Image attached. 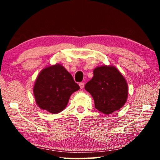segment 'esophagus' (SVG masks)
<instances>
[{"instance_id": "esophagus-1", "label": "esophagus", "mask_w": 160, "mask_h": 160, "mask_svg": "<svg viewBox=\"0 0 160 160\" xmlns=\"http://www.w3.org/2000/svg\"><path fill=\"white\" fill-rule=\"evenodd\" d=\"M79 86H80V89H83L84 87H85V82H80L79 84Z\"/></svg>"}]
</instances>
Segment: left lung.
Masks as SVG:
<instances>
[{"label": "left lung", "mask_w": 160, "mask_h": 160, "mask_svg": "<svg viewBox=\"0 0 160 160\" xmlns=\"http://www.w3.org/2000/svg\"><path fill=\"white\" fill-rule=\"evenodd\" d=\"M93 74L85 89L93 97L96 109L108 115L122 108L128 99V86L117 68L103 65L96 67Z\"/></svg>", "instance_id": "obj_1"}]
</instances>
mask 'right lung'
Returning a JSON list of instances; mask_svg holds the SVG:
<instances>
[{
	"label": "right lung",
	"instance_id": "add662e5",
	"mask_svg": "<svg viewBox=\"0 0 160 160\" xmlns=\"http://www.w3.org/2000/svg\"><path fill=\"white\" fill-rule=\"evenodd\" d=\"M79 89L71 74L61 64L56 63L40 71L35 80L33 94L40 109L56 114L67 107L71 94Z\"/></svg>",
	"mask_w": 160,
	"mask_h": 160
}]
</instances>
